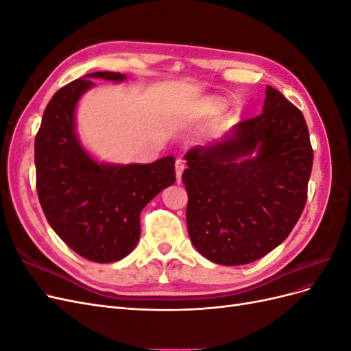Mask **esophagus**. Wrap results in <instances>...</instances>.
<instances>
[{"instance_id": "obj_1", "label": "esophagus", "mask_w": 351, "mask_h": 351, "mask_svg": "<svg viewBox=\"0 0 351 351\" xmlns=\"http://www.w3.org/2000/svg\"><path fill=\"white\" fill-rule=\"evenodd\" d=\"M184 171V162L182 159H177L176 161V178H177V183H182V174Z\"/></svg>"}]
</instances>
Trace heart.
<instances>
[{
  "label": "heart",
  "mask_w": 351,
  "mask_h": 351,
  "mask_svg": "<svg viewBox=\"0 0 351 351\" xmlns=\"http://www.w3.org/2000/svg\"><path fill=\"white\" fill-rule=\"evenodd\" d=\"M226 108V104L222 102L219 98H212L209 101V105H208V111L209 112H219Z\"/></svg>",
  "instance_id": "heart-1"
}]
</instances>
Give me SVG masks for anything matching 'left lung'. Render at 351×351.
I'll use <instances>...</instances> for the list:
<instances>
[{"mask_svg": "<svg viewBox=\"0 0 351 351\" xmlns=\"http://www.w3.org/2000/svg\"><path fill=\"white\" fill-rule=\"evenodd\" d=\"M184 159L187 230L202 256L246 265L289 237L306 204L313 151L303 114L280 90L267 86L262 114Z\"/></svg>", "mask_w": 351, "mask_h": 351, "instance_id": "left-lung-1", "label": "left lung"}]
</instances>
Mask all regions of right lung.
Masks as SVG:
<instances>
[{
	"label": "right lung",
	"mask_w": 351,
	"mask_h": 351,
	"mask_svg": "<svg viewBox=\"0 0 351 351\" xmlns=\"http://www.w3.org/2000/svg\"><path fill=\"white\" fill-rule=\"evenodd\" d=\"M93 79L125 74L95 71L61 88L47 105L35 139L36 190L51 228L84 259L117 262L141 239V212L174 184V156L151 164H114L92 155L77 134V104Z\"/></svg>",
	"instance_id": "add662e5"
}]
</instances>
